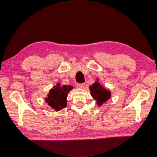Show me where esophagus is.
I'll return each mask as SVG.
<instances>
[{
  "label": "esophagus",
  "mask_w": 157,
  "mask_h": 157,
  "mask_svg": "<svg viewBox=\"0 0 157 157\" xmlns=\"http://www.w3.org/2000/svg\"><path fill=\"white\" fill-rule=\"evenodd\" d=\"M85 83H78L77 87L78 88H80V89H83L85 87Z\"/></svg>",
  "instance_id": "obj_1"
}]
</instances>
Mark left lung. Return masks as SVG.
<instances>
[{"mask_svg": "<svg viewBox=\"0 0 157 157\" xmlns=\"http://www.w3.org/2000/svg\"><path fill=\"white\" fill-rule=\"evenodd\" d=\"M97 82H96L91 86H90L89 89L90 90V94L92 97L97 100V103L98 105H102L104 103L111 97V92L110 90L105 89L101 85L98 81V79H97Z\"/></svg>", "mask_w": 157, "mask_h": 157, "instance_id": "left-lung-1", "label": "left lung"}]
</instances>
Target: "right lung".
Wrapping results in <instances>:
<instances>
[{"instance_id": "right-lung-1", "label": "right lung", "mask_w": 157, "mask_h": 157, "mask_svg": "<svg viewBox=\"0 0 157 157\" xmlns=\"http://www.w3.org/2000/svg\"><path fill=\"white\" fill-rule=\"evenodd\" d=\"M72 89V85L60 86V83H57V86L49 90L48 97L45 98V102L57 112L61 110L67 106V96Z\"/></svg>"}]
</instances>
